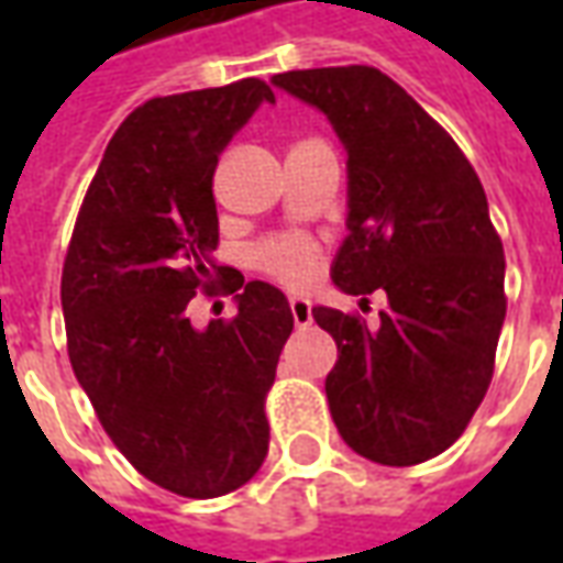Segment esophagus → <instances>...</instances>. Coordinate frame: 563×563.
Instances as JSON below:
<instances>
[{"instance_id":"1","label":"esophagus","mask_w":563,"mask_h":563,"mask_svg":"<svg viewBox=\"0 0 563 563\" xmlns=\"http://www.w3.org/2000/svg\"><path fill=\"white\" fill-rule=\"evenodd\" d=\"M289 310H292V319L298 329H305L313 322V310H310V301L307 298H289Z\"/></svg>"}]
</instances>
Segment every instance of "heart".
Masks as SVG:
<instances>
[{"label": "heart", "mask_w": 563, "mask_h": 563, "mask_svg": "<svg viewBox=\"0 0 563 563\" xmlns=\"http://www.w3.org/2000/svg\"><path fill=\"white\" fill-rule=\"evenodd\" d=\"M256 262L258 268L271 277H277L280 283L301 286V283L310 280V274L317 268V246L307 238L289 234V238H277V241L258 246Z\"/></svg>", "instance_id": "b5f03b06"}]
</instances>
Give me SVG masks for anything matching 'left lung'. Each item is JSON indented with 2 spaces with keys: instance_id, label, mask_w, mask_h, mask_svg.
I'll return each instance as SVG.
<instances>
[{
  "instance_id": "1",
  "label": "left lung",
  "mask_w": 563,
  "mask_h": 563,
  "mask_svg": "<svg viewBox=\"0 0 563 563\" xmlns=\"http://www.w3.org/2000/svg\"><path fill=\"white\" fill-rule=\"evenodd\" d=\"M271 84L319 108L346 147L350 234L334 286L365 305L377 289L389 298L377 329L313 307L338 343L331 419L365 459L422 464L464 434L495 374L507 262L485 189L446 129L379 68H301Z\"/></svg>"
}]
</instances>
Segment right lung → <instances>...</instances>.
I'll use <instances>...</instances> for the list:
<instances>
[{"mask_svg":"<svg viewBox=\"0 0 563 563\" xmlns=\"http://www.w3.org/2000/svg\"><path fill=\"white\" fill-rule=\"evenodd\" d=\"M262 102L274 90L244 78L135 108L104 150L63 265L75 377L129 464L184 497L229 495L256 476L265 398L295 325L277 286L244 283L210 256L217 162ZM198 288L238 291L239 313L192 330L185 307Z\"/></svg>","mask_w":563,"mask_h":563,"instance_id":"right-lung-1","label":"right lung"}]
</instances>
